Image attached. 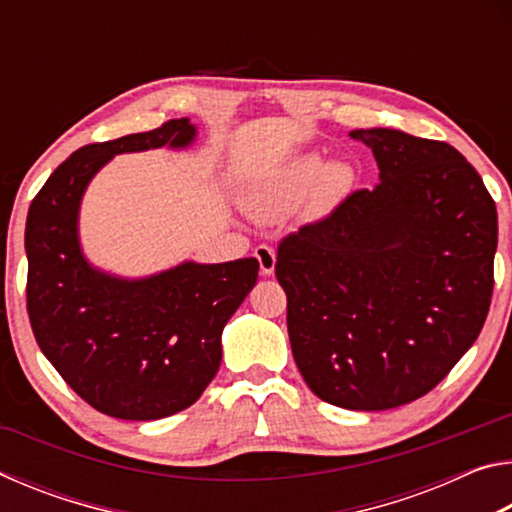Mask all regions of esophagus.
Instances as JSON below:
<instances>
[{
    "label": "esophagus",
    "mask_w": 512,
    "mask_h": 512,
    "mask_svg": "<svg viewBox=\"0 0 512 512\" xmlns=\"http://www.w3.org/2000/svg\"><path fill=\"white\" fill-rule=\"evenodd\" d=\"M255 257L259 262V271L264 275H271L275 271V250L271 246H257Z\"/></svg>",
    "instance_id": "1"
}]
</instances>
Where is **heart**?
Returning a JSON list of instances; mask_svg holds the SVG:
<instances>
[{
  "label": "heart",
  "mask_w": 512,
  "mask_h": 512,
  "mask_svg": "<svg viewBox=\"0 0 512 512\" xmlns=\"http://www.w3.org/2000/svg\"><path fill=\"white\" fill-rule=\"evenodd\" d=\"M325 167V160L318 153L298 155L289 162L280 173L264 183L255 185L244 196L246 210L259 221H271L277 214H282L289 205H293L307 189L316 183L320 171ZM348 183V167L332 164L323 176V192L334 194Z\"/></svg>",
  "instance_id": "obj_1"
}]
</instances>
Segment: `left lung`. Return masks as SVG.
<instances>
[{"instance_id": "1", "label": "left lung", "mask_w": 512, "mask_h": 512, "mask_svg": "<svg viewBox=\"0 0 512 512\" xmlns=\"http://www.w3.org/2000/svg\"><path fill=\"white\" fill-rule=\"evenodd\" d=\"M379 183L277 246L293 359L320 400L384 411L427 395L472 348L495 287L497 207L454 146L352 131Z\"/></svg>"}]
</instances>
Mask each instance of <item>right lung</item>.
<instances>
[{
  "instance_id": "1",
  "label": "right lung",
  "mask_w": 512,
  "mask_h": 512,
  "mask_svg": "<svg viewBox=\"0 0 512 512\" xmlns=\"http://www.w3.org/2000/svg\"><path fill=\"white\" fill-rule=\"evenodd\" d=\"M189 119L88 144L60 164L27 216V311L45 357L72 391L119 420H160L192 406L221 366V332L255 287V257L183 262L124 280L92 268L79 244L85 187L117 153L185 149Z\"/></svg>"
}]
</instances>
